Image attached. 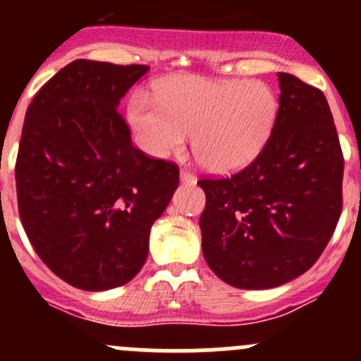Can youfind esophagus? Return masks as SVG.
Returning a JSON list of instances; mask_svg holds the SVG:
<instances>
[{
  "label": "esophagus",
  "instance_id": "obj_1",
  "mask_svg": "<svg viewBox=\"0 0 361 361\" xmlns=\"http://www.w3.org/2000/svg\"><path fill=\"white\" fill-rule=\"evenodd\" d=\"M180 181L185 185H195L197 183V176L192 173H188V171H181L180 173Z\"/></svg>",
  "mask_w": 361,
  "mask_h": 361
}]
</instances>
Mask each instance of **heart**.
I'll list each match as a JSON object with an SVG mask.
<instances>
[{
	"mask_svg": "<svg viewBox=\"0 0 361 361\" xmlns=\"http://www.w3.org/2000/svg\"><path fill=\"white\" fill-rule=\"evenodd\" d=\"M278 108L274 90L264 82L174 76L157 83L155 97L134 94L127 116L152 157L180 154L194 134L199 162L227 173L248 166L264 150Z\"/></svg>",
	"mask_w": 361,
	"mask_h": 361,
	"instance_id": "1",
	"label": "heart"
}]
</instances>
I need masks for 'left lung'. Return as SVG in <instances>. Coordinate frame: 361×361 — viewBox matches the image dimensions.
<instances>
[{
	"label": "left lung",
	"mask_w": 361,
	"mask_h": 361,
	"mask_svg": "<svg viewBox=\"0 0 361 361\" xmlns=\"http://www.w3.org/2000/svg\"><path fill=\"white\" fill-rule=\"evenodd\" d=\"M274 129L258 157L231 178L201 180L202 253L231 286L267 290L312 267L342 209L341 143L325 94L278 73Z\"/></svg>",
	"instance_id": "8db88e82"
}]
</instances>
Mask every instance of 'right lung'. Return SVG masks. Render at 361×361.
Here are the masks:
<instances>
[{
	"label": "right lung",
	"mask_w": 361,
	"mask_h": 361,
	"mask_svg": "<svg viewBox=\"0 0 361 361\" xmlns=\"http://www.w3.org/2000/svg\"><path fill=\"white\" fill-rule=\"evenodd\" d=\"M148 69L73 61L25 111L16 164L20 221L43 264L75 288L129 283L178 188V167L134 148L116 111Z\"/></svg>",
	"instance_id": "1"
}]
</instances>
